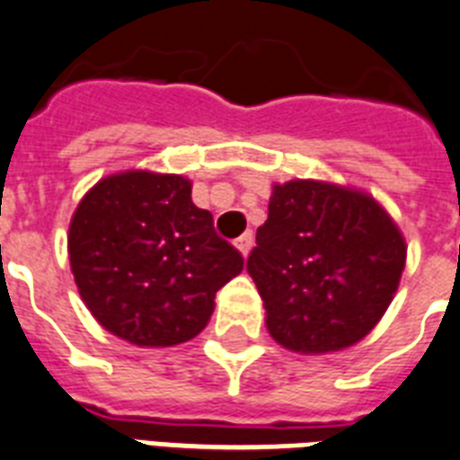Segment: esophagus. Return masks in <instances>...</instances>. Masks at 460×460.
I'll return each instance as SVG.
<instances>
[{
    "instance_id": "esophagus-1",
    "label": "esophagus",
    "mask_w": 460,
    "mask_h": 460,
    "mask_svg": "<svg viewBox=\"0 0 460 460\" xmlns=\"http://www.w3.org/2000/svg\"><path fill=\"white\" fill-rule=\"evenodd\" d=\"M234 245L238 248V253L245 258V255L251 253V248H253V234L248 231V234H243V236H238L236 241H234Z\"/></svg>"
}]
</instances>
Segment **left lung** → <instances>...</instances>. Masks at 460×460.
<instances>
[{"mask_svg": "<svg viewBox=\"0 0 460 460\" xmlns=\"http://www.w3.org/2000/svg\"><path fill=\"white\" fill-rule=\"evenodd\" d=\"M245 270L268 332L299 355H328L369 335L391 306L408 245L369 192L296 178L272 185L268 222Z\"/></svg>", "mask_w": 460, "mask_h": 460, "instance_id": "left-lung-1", "label": "left lung"}]
</instances>
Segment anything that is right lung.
<instances>
[{
    "mask_svg": "<svg viewBox=\"0 0 460 460\" xmlns=\"http://www.w3.org/2000/svg\"><path fill=\"white\" fill-rule=\"evenodd\" d=\"M183 175L122 171L101 178L76 205L66 251L84 304L115 338L137 347L192 340L215 294L243 270L192 202Z\"/></svg>",
    "mask_w": 460,
    "mask_h": 460,
    "instance_id": "obj_1",
    "label": "right lung"
}]
</instances>
